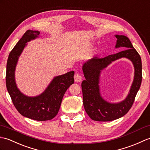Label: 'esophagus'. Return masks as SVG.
Segmentation results:
<instances>
[{"instance_id":"34e87169","label":"esophagus","mask_w":150,"mask_h":150,"mask_svg":"<svg viewBox=\"0 0 150 150\" xmlns=\"http://www.w3.org/2000/svg\"><path fill=\"white\" fill-rule=\"evenodd\" d=\"M74 81L76 82H77V83L80 82L81 81V79H82L81 76V75L79 74H76L74 75Z\"/></svg>"}]
</instances>
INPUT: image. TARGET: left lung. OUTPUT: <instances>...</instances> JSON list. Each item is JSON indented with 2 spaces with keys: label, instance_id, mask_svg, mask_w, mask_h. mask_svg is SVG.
<instances>
[{
  "label": "left lung",
  "instance_id": "1",
  "mask_svg": "<svg viewBox=\"0 0 150 150\" xmlns=\"http://www.w3.org/2000/svg\"><path fill=\"white\" fill-rule=\"evenodd\" d=\"M117 38L115 47L128 48L115 54L105 58L95 57L83 65L85 80L82 81L81 88L83 106L86 114L92 120L96 121H111L120 118L128 113L134 104L135 96L140 88L142 81V62L141 56L128 37L115 35ZM127 57L133 62L135 68V77L131 91L124 101L111 104L105 101L99 92L98 79L101 69L112 61L121 57Z\"/></svg>",
  "mask_w": 150,
  "mask_h": 150
}]
</instances>
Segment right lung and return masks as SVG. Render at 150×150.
Masks as SVG:
<instances>
[{"mask_svg": "<svg viewBox=\"0 0 150 150\" xmlns=\"http://www.w3.org/2000/svg\"><path fill=\"white\" fill-rule=\"evenodd\" d=\"M39 35L37 31L28 30L10 52L6 65V84L13 105L20 114L33 120L44 121L51 120L57 115L66 91L74 83V72L56 76L44 92L36 97H28L19 91L15 81L16 63L26 43Z\"/></svg>", "mask_w": 150, "mask_h": 150, "instance_id": "add662e5", "label": "right lung"}]
</instances>
